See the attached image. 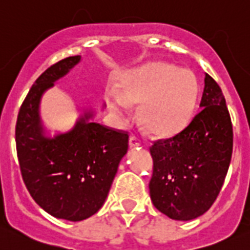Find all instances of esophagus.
I'll return each mask as SVG.
<instances>
[{"label": "esophagus", "mask_w": 250, "mask_h": 250, "mask_svg": "<svg viewBox=\"0 0 250 250\" xmlns=\"http://www.w3.org/2000/svg\"><path fill=\"white\" fill-rule=\"evenodd\" d=\"M129 146H134V148H136V146H141V141H139L136 136L129 137Z\"/></svg>", "instance_id": "34e87169"}]
</instances>
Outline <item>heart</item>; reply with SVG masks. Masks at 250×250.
Here are the masks:
<instances>
[{
  "label": "heart",
  "instance_id": "1",
  "mask_svg": "<svg viewBox=\"0 0 250 250\" xmlns=\"http://www.w3.org/2000/svg\"><path fill=\"white\" fill-rule=\"evenodd\" d=\"M199 95V83L188 69L167 62H150L122 78L107 92V104L125 117L128 104H139L143 127L151 134L171 136L188 123Z\"/></svg>",
  "mask_w": 250,
  "mask_h": 250
}]
</instances>
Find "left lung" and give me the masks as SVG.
<instances>
[{"instance_id":"1","label":"left lung","mask_w":250,"mask_h":250,"mask_svg":"<svg viewBox=\"0 0 250 250\" xmlns=\"http://www.w3.org/2000/svg\"><path fill=\"white\" fill-rule=\"evenodd\" d=\"M199 113L178 134L149 146L154 206L172 220L204 214L216 201L229 167L233 127L218 83L206 74Z\"/></svg>"}]
</instances>
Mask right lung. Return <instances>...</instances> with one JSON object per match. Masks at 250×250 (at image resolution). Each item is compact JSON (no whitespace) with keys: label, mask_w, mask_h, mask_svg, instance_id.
Listing matches in <instances>:
<instances>
[{"label":"right lung","mask_w":250,"mask_h":250,"mask_svg":"<svg viewBox=\"0 0 250 250\" xmlns=\"http://www.w3.org/2000/svg\"><path fill=\"white\" fill-rule=\"evenodd\" d=\"M79 62L80 55H75L49 66L30 87L16 123V148L25 188L44 211L74 222L102 207L129 137L125 130L90 122L91 113L81 117L71 132L54 139L42 134L41 96Z\"/></svg>","instance_id":"1"}]
</instances>
